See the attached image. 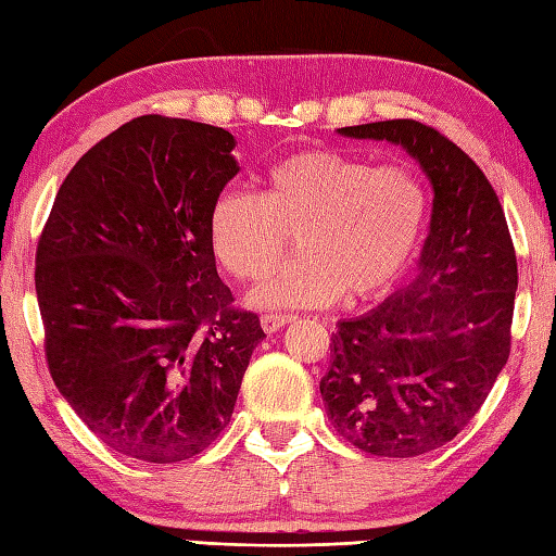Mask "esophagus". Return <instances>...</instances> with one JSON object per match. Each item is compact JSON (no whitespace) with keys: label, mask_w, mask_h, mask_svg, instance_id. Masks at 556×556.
<instances>
[{"label":"esophagus","mask_w":556,"mask_h":556,"mask_svg":"<svg viewBox=\"0 0 556 556\" xmlns=\"http://www.w3.org/2000/svg\"><path fill=\"white\" fill-rule=\"evenodd\" d=\"M291 320H296V315H277V313H267V315H263V328H265V332H277L279 328H285L287 323H291Z\"/></svg>","instance_id":"esophagus-1"}]
</instances>
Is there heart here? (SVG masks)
I'll return each mask as SVG.
<instances>
[{"label": "heart", "mask_w": 556, "mask_h": 556, "mask_svg": "<svg viewBox=\"0 0 556 556\" xmlns=\"http://www.w3.org/2000/svg\"><path fill=\"white\" fill-rule=\"evenodd\" d=\"M429 198L405 166H374L334 149L277 161L263 198L228 188L210 212V243L233 277H267L289 248L299 255L250 293L257 308H320L346 293L376 299L409 269Z\"/></svg>", "instance_id": "b5f03b06"}]
</instances>
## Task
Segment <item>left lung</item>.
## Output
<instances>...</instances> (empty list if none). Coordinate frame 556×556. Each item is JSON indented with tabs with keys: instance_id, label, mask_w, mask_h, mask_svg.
I'll return each instance as SVG.
<instances>
[{
	"instance_id": "left-lung-1",
	"label": "left lung",
	"mask_w": 556,
	"mask_h": 556,
	"mask_svg": "<svg viewBox=\"0 0 556 556\" xmlns=\"http://www.w3.org/2000/svg\"><path fill=\"white\" fill-rule=\"evenodd\" d=\"M337 132L405 149L433 190L417 279L340 323L320 380L337 433L371 455L415 458L458 437L504 371L516 250L480 166L433 127L386 119Z\"/></svg>"
}]
</instances>
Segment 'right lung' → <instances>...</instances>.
Here are the masks:
<instances>
[{
  "instance_id": "add662e5",
  "label": "right lung",
  "mask_w": 556,
  "mask_h": 556,
  "mask_svg": "<svg viewBox=\"0 0 556 556\" xmlns=\"http://www.w3.org/2000/svg\"><path fill=\"white\" fill-rule=\"evenodd\" d=\"M222 127L141 115L76 161L36 255L54 386L113 451L202 453L231 421L263 328L231 308L210 212L241 166Z\"/></svg>"
}]
</instances>
